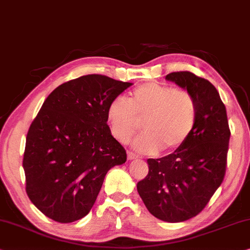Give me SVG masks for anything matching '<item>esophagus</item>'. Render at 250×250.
Instances as JSON below:
<instances>
[{"mask_svg": "<svg viewBox=\"0 0 250 250\" xmlns=\"http://www.w3.org/2000/svg\"><path fill=\"white\" fill-rule=\"evenodd\" d=\"M127 159H128V160H135V159H137V155L135 153H133V152L128 151L127 152Z\"/></svg>", "mask_w": 250, "mask_h": 250, "instance_id": "34e87169", "label": "esophagus"}]
</instances>
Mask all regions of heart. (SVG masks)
I'll use <instances>...</instances> for the list:
<instances>
[{
  "label": "heart",
  "mask_w": 250,
  "mask_h": 250,
  "mask_svg": "<svg viewBox=\"0 0 250 250\" xmlns=\"http://www.w3.org/2000/svg\"><path fill=\"white\" fill-rule=\"evenodd\" d=\"M110 132L121 143L143 127L146 133L134 140V149L147 154L178 150L189 139L197 118L194 96L186 90L149 82L137 86L128 100L111 101L107 109Z\"/></svg>",
  "instance_id": "heart-1"
}]
</instances>
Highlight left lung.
Here are the masks:
<instances>
[{
	"instance_id": "left-lung-1",
	"label": "left lung",
	"mask_w": 250,
	"mask_h": 250,
	"mask_svg": "<svg viewBox=\"0 0 250 250\" xmlns=\"http://www.w3.org/2000/svg\"><path fill=\"white\" fill-rule=\"evenodd\" d=\"M166 80L194 96L196 124L178 150L147 159L149 173L136 187L152 215L176 223L197 215L222 184L230 129L226 106L211 82L190 72H173Z\"/></svg>"
}]
</instances>
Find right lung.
<instances>
[{
  "instance_id": "right-lung-1",
  "label": "right lung",
  "mask_w": 250,
  "mask_h": 250,
  "mask_svg": "<svg viewBox=\"0 0 250 250\" xmlns=\"http://www.w3.org/2000/svg\"><path fill=\"white\" fill-rule=\"evenodd\" d=\"M133 84L100 74L65 82L47 97L26 139V191L36 208L61 223L88 214L108 170L125 164L107 109Z\"/></svg>"
}]
</instances>
